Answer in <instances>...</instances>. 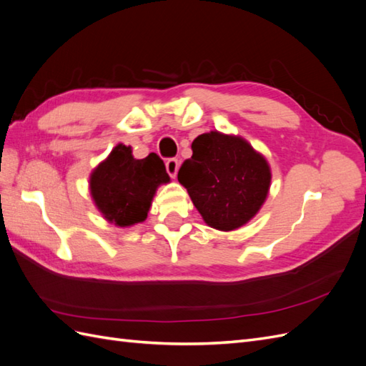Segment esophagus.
<instances>
[{"instance_id": "esophagus-1", "label": "esophagus", "mask_w": 366, "mask_h": 366, "mask_svg": "<svg viewBox=\"0 0 366 366\" xmlns=\"http://www.w3.org/2000/svg\"><path fill=\"white\" fill-rule=\"evenodd\" d=\"M166 171H168V174L172 177V179H175L177 172H179V160L169 159L168 162H166Z\"/></svg>"}]
</instances>
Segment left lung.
Returning a JSON list of instances; mask_svg holds the SVG:
<instances>
[{"instance_id":"obj_1","label":"left lung","mask_w":366,"mask_h":366,"mask_svg":"<svg viewBox=\"0 0 366 366\" xmlns=\"http://www.w3.org/2000/svg\"><path fill=\"white\" fill-rule=\"evenodd\" d=\"M177 179L207 226L230 232L259 212L272 171L246 139L209 131L192 142V157L183 162Z\"/></svg>"}]
</instances>
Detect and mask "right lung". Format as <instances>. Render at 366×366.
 I'll return each instance as SVG.
<instances>
[{
	"instance_id": "1",
	"label": "right lung",
	"mask_w": 366,
	"mask_h": 366,
	"mask_svg": "<svg viewBox=\"0 0 366 366\" xmlns=\"http://www.w3.org/2000/svg\"><path fill=\"white\" fill-rule=\"evenodd\" d=\"M163 160L151 152L134 159L131 147L119 143L90 174V194L102 217L117 227L145 221L160 184L169 183Z\"/></svg>"
}]
</instances>
